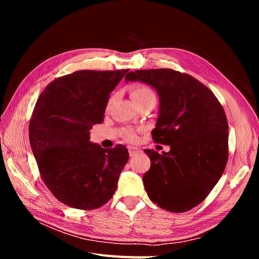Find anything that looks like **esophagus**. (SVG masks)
I'll return each mask as SVG.
<instances>
[{
  "label": "esophagus",
  "instance_id": "obj_1",
  "mask_svg": "<svg viewBox=\"0 0 259 259\" xmlns=\"http://www.w3.org/2000/svg\"><path fill=\"white\" fill-rule=\"evenodd\" d=\"M140 152V149L136 147H128V153L131 156H134Z\"/></svg>",
  "mask_w": 259,
  "mask_h": 259
}]
</instances>
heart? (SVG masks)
Here are the masks:
<instances>
[{
    "instance_id": "heart-1",
    "label": "heart",
    "mask_w": 259,
    "mask_h": 259,
    "mask_svg": "<svg viewBox=\"0 0 259 259\" xmlns=\"http://www.w3.org/2000/svg\"><path fill=\"white\" fill-rule=\"evenodd\" d=\"M131 97H132L133 101H134L135 104H137V103H140V101L147 100L149 98H153V97H155V95L150 89L146 88V86L139 85V86H135V88H133V90L131 91ZM111 103H112V98L109 99L108 106H110ZM125 138L131 140V142H134V140H136V138H137V135L135 132L127 131L126 133H125Z\"/></svg>"
}]
</instances>
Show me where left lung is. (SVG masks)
Wrapping results in <instances>:
<instances>
[{
  "label": "left lung",
  "instance_id": "1",
  "mask_svg": "<svg viewBox=\"0 0 259 259\" xmlns=\"http://www.w3.org/2000/svg\"><path fill=\"white\" fill-rule=\"evenodd\" d=\"M125 81L150 85L159 95L155 143L161 154L145 150L151 166L143 176L149 199L184 213L204 200L221 179L228 160V122L223 106L204 84L171 69L136 70Z\"/></svg>",
  "mask_w": 259,
  "mask_h": 259
}]
</instances>
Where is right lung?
<instances>
[{
  "label": "right lung",
  "mask_w": 259,
  "mask_h": 259,
  "mask_svg": "<svg viewBox=\"0 0 259 259\" xmlns=\"http://www.w3.org/2000/svg\"><path fill=\"white\" fill-rule=\"evenodd\" d=\"M127 72L75 71L50 83L36 101L29 124L31 149L44 184L70 207L98 208L116 190L127 149L93 144L90 131L103 123L110 93Z\"/></svg>",
  "instance_id": "right-lung-1"
}]
</instances>
